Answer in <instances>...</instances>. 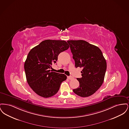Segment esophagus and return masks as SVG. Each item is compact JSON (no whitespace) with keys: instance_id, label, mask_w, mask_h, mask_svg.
<instances>
[{"instance_id":"34e87169","label":"esophagus","mask_w":129,"mask_h":129,"mask_svg":"<svg viewBox=\"0 0 129 129\" xmlns=\"http://www.w3.org/2000/svg\"><path fill=\"white\" fill-rule=\"evenodd\" d=\"M68 79H69V80H72V79H73L74 78H73V77H72V76H68Z\"/></svg>"}]
</instances>
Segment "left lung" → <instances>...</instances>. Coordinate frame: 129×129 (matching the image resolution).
<instances>
[{
    "instance_id": "8db88e82",
    "label": "left lung",
    "mask_w": 129,
    "mask_h": 129,
    "mask_svg": "<svg viewBox=\"0 0 129 129\" xmlns=\"http://www.w3.org/2000/svg\"><path fill=\"white\" fill-rule=\"evenodd\" d=\"M75 67L82 68V77L77 78L79 86L73 89L82 97L90 96L95 93L104 81L107 64L100 49L83 40L68 41Z\"/></svg>"
}]
</instances>
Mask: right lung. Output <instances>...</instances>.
<instances>
[{
    "mask_svg": "<svg viewBox=\"0 0 129 129\" xmlns=\"http://www.w3.org/2000/svg\"><path fill=\"white\" fill-rule=\"evenodd\" d=\"M69 48L65 41L46 40L31 50L24 64L26 78L31 89L38 95L49 98L58 92L64 74L50 71L58 55Z\"/></svg>",
    "mask_w": 129,
    "mask_h": 129,
    "instance_id": "add662e5",
    "label": "right lung"
}]
</instances>
